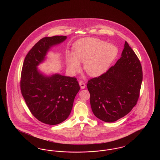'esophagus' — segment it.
Segmentation results:
<instances>
[{
  "label": "esophagus",
  "instance_id": "esophagus-1",
  "mask_svg": "<svg viewBox=\"0 0 160 160\" xmlns=\"http://www.w3.org/2000/svg\"><path fill=\"white\" fill-rule=\"evenodd\" d=\"M79 84H80V88H81V89H84L85 88V87H86V85H85V83H84L83 82H79Z\"/></svg>",
  "mask_w": 160,
  "mask_h": 160
}]
</instances>
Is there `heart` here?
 <instances>
[{
  "instance_id": "obj_1",
  "label": "heart",
  "mask_w": 160,
  "mask_h": 160,
  "mask_svg": "<svg viewBox=\"0 0 160 160\" xmlns=\"http://www.w3.org/2000/svg\"><path fill=\"white\" fill-rule=\"evenodd\" d=\"M74 54L66 56L69 71L76 73L84 62V69L88 74L98 76L106 71L118 54V49L112 44L97 38H84L77 41L73 46Z\"/></svg>"
}]
</instances>
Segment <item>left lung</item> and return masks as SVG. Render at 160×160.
Listing matches in <instances>:
<instances>
[{"label":"left lung","instance_id":"8db88e82","mask_svg":"<svg viewBox=\"0 0 160 160\" xmlns=\"http://www.w3.org/2000/svg\"><path fill=\"white\" fill-rule=\"evenodd\" d=\"M142 80L140 62L125 41L121 58L115 65L88 82L94 115L102 121L113 122L129 113L137 104Z\"/></svg>","mask_w":160,"mask_h":160}]
</instances>
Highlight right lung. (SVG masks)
I'll return each instance as SVG.
<instances>
[{"instance_id":"right-lung-1","label":"right lung","mask_w":160,"mask_h":160,"mask_svg":"<svg viewBox=\"0 0 160 160\" xmlns=\"http://www.w3.org/2000/svg\"><path fill=\"white\" fill-rule=\"evenodd\" d=\"M66 38L54 36L41 39L27 54L22 69L20 89L25 102L32 114L48 125H57L67 119L80 90L76 77L44 76L37 69L50 47Z\"/></svg>"}]
</instances>
